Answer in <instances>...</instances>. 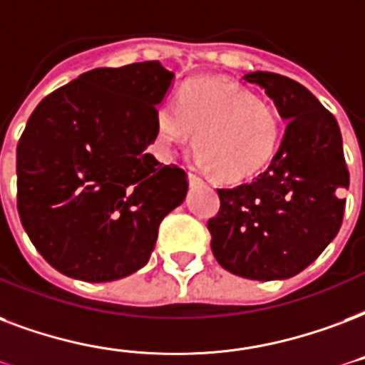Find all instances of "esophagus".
Wrapping results in <instances>:
<instances>
[{"instance_id": "obj_1", "label": "esophagus", "mask_w": 365, "mask_h": 365, "mask_svg": "<svg viewBox=\"0 0 365 365\" xmlns=\"http://www.w3.org/2000/svg\"><path fill=\"white\" fill-rule=\"evenodd\" d=\"M187 176H189V183H191V185H201V183H205V180H202L201 176H197L195 172L189 170Z\"/></svg>"}]
</instances>
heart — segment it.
I'll return each instance as SVG.
<instances>
[{
  "instance_id": "b5f03b06",
  "label": "heart",
  "mask_w": 365,
  "mask_h": 365,
  "mask_svg": "<svg viewBox=\"0 0 365 365\" xmlns=\"http://www.w3.org/2000/svg\"><path fill=\"white\" fill-rule=\"evenodd\" d=\"M155 133L164 155L193 141L197 133V160L214 168L220 180L239 182L272 160L282 120L274 107L235 83L197 78L183 86L178 103L157 108Z\"/></svg>"
}]
</instances>
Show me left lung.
<instances>
[{
    "label": "left lung",
    "instance_id": "1",
    "mask_svg": "<svg viewBox=\"0 0 365 365\" xmlns=\"http://www.w3.org/2000/svg\"><path fill=\"white\" fill-rule=\"evenodd\" d=\"M287 128L268 170L252 182L218 189L208 220L214 258L227 272L287 279L310 266L341 230L349 189L343 138L335 116L304 86L275 72H249Z\"/></svg>",
    "mask_w": 365,
    "mask_h": 365
}]
</instances>
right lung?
<instances>
[{
  "label": "right lung",
  "mask_w": 365,
  "mask_h": 365,
  "mask_svg": "<svg viewBox=\"0 0 365 365\" xmlns=\"http://www.w3.org/2000/svg\"><path fill=\"white\" fill-rule=\"evenodd\" d=\"M174 72L158 61L83 72L43 97L16 145V208L61 274L101 283L143 268L187 174L147 153Z\"/></svg>",
  "instance_id": "right-lung-1"
}]
</instances>
